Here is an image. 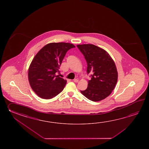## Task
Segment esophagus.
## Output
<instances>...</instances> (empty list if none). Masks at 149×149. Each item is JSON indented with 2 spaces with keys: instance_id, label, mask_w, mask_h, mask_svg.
<instances>
[{
  "instance_id": "esophagus-1",
  "label": "esophagus",
  "mask_w": 149,
  "mask_h": 149,
  "mask_svg": "<svg viewBox=\"0 0 149 149\" xmlns=\"http://www.w3.org/2000/svg\"><path fill=\"white\" fill-rule=\"evenodd\" d=\"M73 82H78V80L77 79H74L73 80Z\"/></svg>"
}]
</instances>
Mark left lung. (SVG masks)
<instances>
[{"label": "left lung", "mask_w": 149, "mask_h": 149, "mask_svg": "<svg viewBox=\"0 0 149 149\" xmlns=\"http://www.w3.org/2000/svg\"><path fill=\"white\" fill-rule=\"evenodd\" d=\"M77 46L85 57L87 74H91V78L87 89L80 92L91 101H100L110 95L117 82V70L114 61L106 51L94 45Z\"/></svg>", "instance_id": "obj_1"}]
</instances>
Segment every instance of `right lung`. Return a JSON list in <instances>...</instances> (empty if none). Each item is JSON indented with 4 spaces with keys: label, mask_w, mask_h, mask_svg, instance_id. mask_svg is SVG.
Returning a JSON list of instances; mask_svg holds the SVG:
<instances>
[{
    "label": "right lung",
    "mask_w": 149,
    "mask_h": 149,
    "mask_svg": "<svg viewBox=\"0 0 149 149\" xmlns=\"http://www.w3.org/2000/svg\"><path fill=\"white\" fill-rule=\"evenodd\" d=\"M75 47L66 42L45 45L36 54L30 65L28 78L35 93L43 99H51L63 90L67 80L59 77V69L67 52Z\"/></svg>",
    "instance_id": "obj_1"
}]
</instances>
